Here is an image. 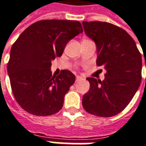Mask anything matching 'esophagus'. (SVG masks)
Masks as SVG:
<instances>
[{"label": "esophagus", "instance_id": "1", "mask_svg": "<svg viewBox=\"0 0 146 146\" xmlns=\"http://www.w3.org/2000/svg\"><path fill=\"white\" fill-rule=\"evenodd\" d=\"M83 79V77H81V76H77L76 77V81H81V80H82Z\"/></svg>", "mask_w": 146, "mask_h": 146}]
</instances>
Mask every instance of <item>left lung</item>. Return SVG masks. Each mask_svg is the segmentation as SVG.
I'll return each instance as SVG.
<instances>
[{
	"mask_svg": "<svg viewBox=\"0 0 146 146\" xmlns=\"http://www.w3.org/2000/svg\"><path fill=\"white\" fill-rule=\"evenodd\" d=\"M82 25L96 44L97 65L106 70L103 81L87 78L90 88L83 95L82 106L91 114L113 117L127 106L139 88L141 55L134 40L118 26L102 21H83Z\"/></svg>",
	"mask_w": 146,
	"mask_h": 146,
	"instance_id": "left-lung-1",
	"label": "left lung"
}]
</instances>
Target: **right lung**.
Instances as JSON below:
<instances>
[{"instance_id":"right-lung-1","label":"right lung","mask_w":146,"mask_h":146,"mask_svg":"<svg viewBox=\"0 0 146 146\" xmlns=\"http://www.w3.org/2000/svg\"><path fill=\"white\" fill-rule=\"evenodd\" d=\"M82 32L79 21L44 20L19 36L11 48L7 70L13 94L23 110L36 116H49L61 110L75 75L62 70L53 77L51 62Z\"/></svg>"}]
</instances>
